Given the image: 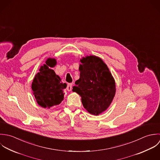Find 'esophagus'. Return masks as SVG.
Instances as JSON below:
<instances>
[{"instance_id": "obj_1", "label": "esophagus", "mask_w": 160, "mask_h": 160, "mask_svg": "<svg viewBox=\"0 0 160 160\" xmlns=\"http://www.w3.org/2000/svg\"><path fill=\"white\" fill-rule=\"evenodd\" d=\"M72 83H68V84L67 85V91L70 92V91L72 90Z\"/></svg>"}]
</instances>
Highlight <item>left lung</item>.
I'll use <instances>...</instances> for the list:
<instances>
[{
    "label": "left lung",
    "instance_id": "obj_1",
    "mask_svg": "<svg viewBox=\"0 0 160 160\" xmlns=\"http://www.w3.org/2000/svg\"><path fill=\"white\" fill-rule=\"evenodd\" d=\"M80 62V78L75 82L72 91L82 97L83 106L88 112L98 115L109 107L114 98V80L99 58L87 56Z\"/></svg>",
    "mask_w": 160,
    "mask_h": 160
}]
</instances>
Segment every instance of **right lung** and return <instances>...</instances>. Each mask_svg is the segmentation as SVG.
Wrapping results in <instances>:
<instances>
[{
  "label": "right lung",
  "mask_w": 160,
  "mask_h": 160,
  "mask_svg": "<svg viewBox=\"0 0 160 160\" xmlns=\"http://www.w3.org/2000/svg\"><path fill=\"white\" fill-rule=\"evenodd\" d=\"M56 64V60L48 59L46 65L41 67L32 82L33 94L38 104L43 108H50L59 104L64 99L63 90L67 84L63 83L54 70L49 67H53Z\"/></svg>",
  "instance_id": "obj_1"
}]
</instances>
